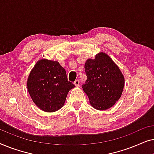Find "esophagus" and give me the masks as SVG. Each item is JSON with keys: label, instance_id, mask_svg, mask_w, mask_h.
Segmentation results:
<instances>
[{"label": "esophagus", "instance_id": "obj_1", "mask_svg": "<svg viewBox=\"0 0 154 154\" xmlns=\"http://www.w3.org/2000/svg\"><path fill=\"white\" fill-rule=\"evenodd\" d=\"M74 84L75 86L79 87V86H80V81H79V80H75V81H74Z\"/></svg>", "mask_w": 154, "mask_h": 154}]
</instances>
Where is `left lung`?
<instances>
[{
	"label": "left lung",
	"mask_w": 154,
	"mask_h": 154,
	"mask_svg": "<svg viewBox=\"0 0 154 154\" xmlns=\"http://www.w3.org/2000/svg\"><path fill=\"white\" fill-rule=\"evenodd\" d=\"M87 80L82 85L90 102L97 110L111 108L121 97L125 79L120 69L104 52L85 64Z\"/></svg>",
	"instance_id": "left-lung-1"
}]
</instances>
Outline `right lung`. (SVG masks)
<instances>
[{"label":"right lung","instance_id":"obj_1","mask_svg":"<svg viewBox=\"0 0 154 154\" xmlns=\"http://www.w3.org/2000/svg\"><path fill=\"white\" fill-rule=\"evenodd\" d=\"M75 85L67 79L58 62L41 60L31 70L27 88L33 102L41 110L54 112L64 106L67 94Z\"/></svg>","mask_w":154,"mask_h":154}]
</instances>
